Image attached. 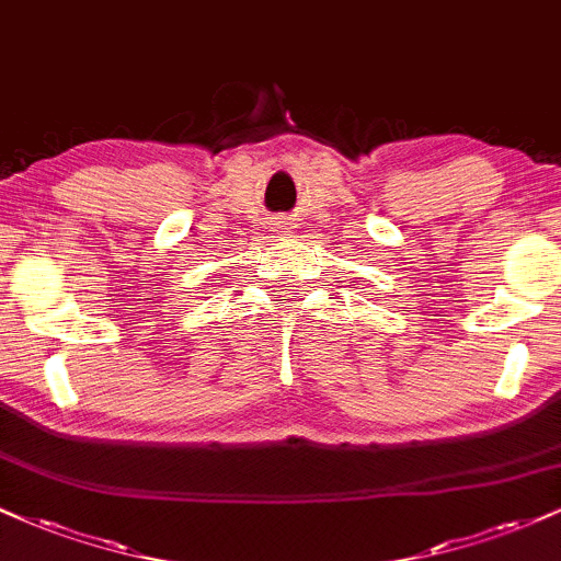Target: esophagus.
Segmentation results:
<instances>
[{"label":"esophagus","mask_w":561,"mask_h":561,"mask_svg":"<svg viewBox=\"0 0 561 561\" xmlns=\"http://www.w3.org/2000/svg\"><path fill=\"white\" fill-rule=\"evenodd\" d=\"M276 229H279V227H276Z\"/></svg>","instance_id":"esophagus-1"}]
</instances>
